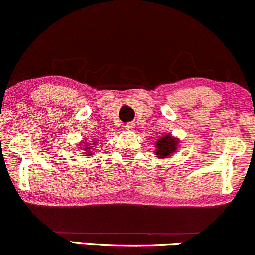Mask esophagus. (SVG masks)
Instances as JSON below:
<instances>
[{"label":"esophagus","mask_w":255,"mask_h":255,"mask_svg":"<svg viewBox=\"0 0 255 255\" xmlns=\"http://www.w3.org/2000/svg\"><path fill=\"white\" fill-rule=\"evenodd\" d=\"M134 123L133 122H129V123H126L125 126H123V127H125V129L126 130H133L134 129Z\"/></svg>","instance_id":"1"}]
</instances>
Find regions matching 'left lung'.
Returning <instances> with one entry per match:
<instances>
[{"instance_id":"left-lung-1","label":"left lung","mask_w":255,"mask_h":255,"mask_svg":"<svg viewBox=\"0 0 255 255\" xmlns=\"http://www.w3.org/2000/svg\"><path fill=\"white\" fill-rule=\"evenodd\" d=\"M177 146H178V139L173 138L171 134H165L157 139L155 143V148H156L155 154L159 157L166 159V157L172 156L173 152L177 150Z\"/></svg>"}]
</instances>
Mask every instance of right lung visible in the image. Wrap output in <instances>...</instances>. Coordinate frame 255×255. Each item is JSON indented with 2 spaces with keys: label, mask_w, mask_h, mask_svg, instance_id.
I'll use <instances>...</instances> for the list:
<instances>
[{
  "label": "right lung",
  "mask_w": 255,
  "mask_h": 255,
  "mask_svg": "<svg viewBox=\"0 0 255 255\" xmlns=\"http://www.w3.org/2000/svg\"><path fill=\"white\" fill-rule=\"evenodd\" d=\"M89 149H90V144L87 143V144H85V145H84V148H83V150H85V151H87V152H85V156H92L93 152H90Z\"/></svg>",
  "instance_id": "1"
}]
</instances>
